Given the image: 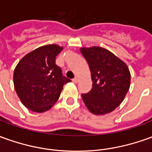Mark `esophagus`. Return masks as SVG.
<instances>
[{
	"instance_id": "esophagus-1",
	"label": "esophagus",
	"mask_w": 152,
	"mask_h": 152,
	"mask_svg": "<svg viewBox=\"0 0 152 152\" xmlns=\"http://www.w3.org/2000/svg\"><path fill=\"white\" fill-rule=\"evenodd\" d=\"M72 81H73V82L74 83H77L78 82V78H74V79H73V80H72Z\"/></svg>"
}]
</instances>
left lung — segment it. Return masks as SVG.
Segmentation results:
<instances>
[{
	"label": "left lung",
	"mask_w": 152,
	"mask_h": 152,
	"mask_svg": "<svg viewBox=\"0 0 152 152\" xmlns=\"http://www.w3.org/2000/svg\"><path fill=\"white\" fill-rule=\"evenodd\" d=\"M80 51L88 64L93 82L92 89L82 94L83 102L95 115L109 113L120 105L129 90L128 67L101 47L82 48Z\"/></svg>",
	"instance_id": "8db88e82"
}]
</instances>
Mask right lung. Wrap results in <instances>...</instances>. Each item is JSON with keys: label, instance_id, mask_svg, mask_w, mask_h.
Listing matches in <instances>:
<instances>
[{"label": "right lung", "instance_id": "right-lung-1", "mask_svg": "<svg viewBox=\"0 0 152 152\" xmlns=\"http://www.w3.org/2000/svg\"><path fill=\"white\" fill-rule=\"evenodd\" d=\"M63 48L56 45L41 46L20 59L14 71V86L28 109L43 113L50 109L60 96L63 86L71 80L55 64Z\"/></svg>", "mask_w": 152, "mask_h": 152}]
</instances>
